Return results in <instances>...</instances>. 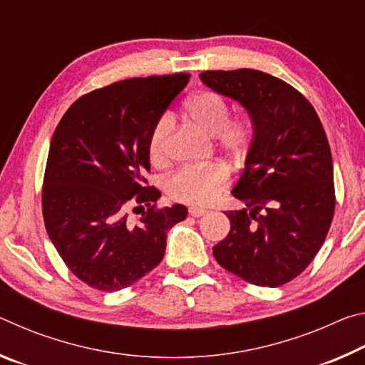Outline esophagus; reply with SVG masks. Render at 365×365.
<instances>
[{
	"instance_id": "esophagus-1",
	"label": "esophagus",
	"mask_w": 365,
	"mask_h": 365,
	"mask_svg": "<svg viewBox=\"0 0 365 365\" xmlns=\"http://www.w3.org/2000/svg\"><path fill=\"white\" fill-rule=\"evenodd\" d=\"M188 212H190L191 217H201V215H205L207 211H206V209H202V207H190Z\"/></svg>"
}]
</instances>
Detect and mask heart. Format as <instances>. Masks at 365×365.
Wrapping results in <instances>:
<instances>
[{
    "label": "heart",
    "mask_w": 365,
    "mask_h": 365,
    "mask_svg": "<svg viewBox=\"0 0 365 365\" xmlns=\"http://www.w3.org/2000/svg\"><path fill=\"white\" fill-rule=\"evenodd\" d=\"M185 110L195 122L215 135L220 150L228 154H242L252 138V123L248 117H230V104L215 91H200L185 103ZM172 114L165 113L154 122L148 135V154L153 164L168 160V138L172 128ZM228 172L219 164L202 168L178 169L169 178L168 191L177 201L191 206H207L228 187Z\"/></svg>",
    "instance_id": "heart-1"
}]
</instances>
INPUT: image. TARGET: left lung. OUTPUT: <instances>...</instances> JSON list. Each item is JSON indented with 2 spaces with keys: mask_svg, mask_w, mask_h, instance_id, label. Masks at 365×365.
I'll return each instance as SVG.
<instances>
[{
  "mask_svg": "<svg viewBox=\"0 0 365 365\" xmlns=\"http://www.w3.org/2000/svg\"><path fill=\"white\" fill-rule=\"evenodd\" d=\"M202 83L238 101L252 141L232 195L230 232L212 248L225 270L257 287L296 279L322 248L335 212L330 145L316 109L283 80L255 69L206 71Z\"/></svg>",
  "mask_w": 365,
  "mask_h": 365,
  "instance_id": "1",
  "label": "left lung"
}]
</instances>
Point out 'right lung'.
Here are the masks:
<instances>
[{"label":"right lung","instance_id":"right-lung-1","mask_svg":"<svg viewBox=\"0 0 365 365\" xmlns=\"http://www.w3.org/2000/svg\"><path fill=\"white\" fill-rule=\"evenodd\" d=\"M190 73L135 77L90 91L54 130L43 180L48 237L67 267L100 292L133 285L163 261L168 232L187 207H156L148 187V135ZM146 205L133 222L128 212Z\"/></svg>","mask_w":365,"mask_h":365}]
</instances>
